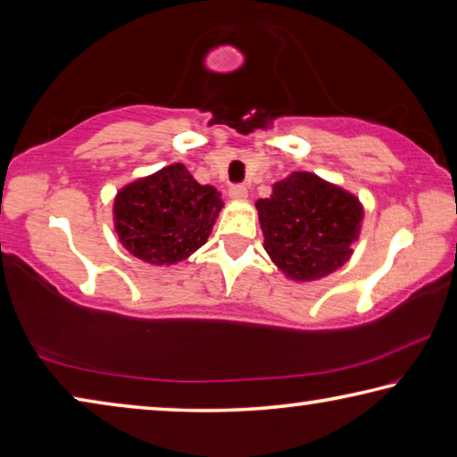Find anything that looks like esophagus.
<instances>
[{
    "mask_svg": "<svg viewBox=\"0 0 457 457\" xmlns=\"http://www.w3.org/2000/svg\"><path fill=\"white\" fill-rule=\"evenodd\" d=\"M229 197L231 199H245L247 197V187H245V185H231Z\"/></svg>",
    "mask_w": 457,
    "mask_h": 457,
    "instance_id": "esophagus-1",
    "label": "esophagus"
}]
</instances>
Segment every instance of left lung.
<instances>
[{"instance_id": "1", "label": "left lung", "mask_w": 457, "mask_h": 457, "mask_svg": "<svg viewBox=\"0 0 457 457\" xmlns=\"http://www.w3.org/2000/svg\"><path fill=\"white\" fill-rule=\"evenodd\" d=\"M264 247L294 280H316L351 258L359 236V199L312 173H292L258 204Z\"/></svg>"}]
</instances>
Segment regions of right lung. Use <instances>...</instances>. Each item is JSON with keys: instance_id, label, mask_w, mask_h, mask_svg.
Instances as JSON below:
<instances>
[{"instance_id": "obj_1", "label": "right lung", "mask_w": 457, "mask_h": 457, "mask_svg": "<svg viewBox=\"0 0 457 457\" xmlns=\"http://www.w3.org/2000/svg\"><path fill=\"white\" fill-rule=\"evenodd\" d=\"M221 205L218 189L199 185L185 165L175 163L119 191L114 228L133 256L175 264L207 242Z\"/></svg>"}]
</instances>
